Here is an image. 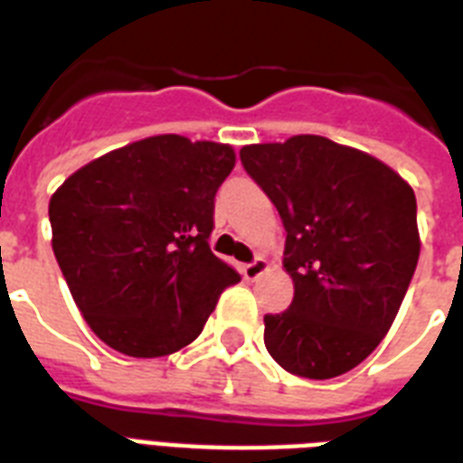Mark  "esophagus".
<instances>
[{
	"instance_id": "esophagus-1",
	"label": "esophagus",
	"mask_w": 463,
	"mask_h": 463,
	"mask_svg": "<svg viewBox=\"0 0 463 463\" xmlns=\"http://www.w3.org/2000/svg\"><path fill=\"white\" fill-rule=\"evenodd\" d=\"M267 260L257 257V260H252L250 264H242V276H245L247 281H254V279H260V276L267 271Z\"/></svg>"
}]
</instances>
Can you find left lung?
Here are the masks:
<instances>
[{"label": "left lung", "mask_w": 463, "mask_h": 463, "mask_svg": "<svg viewBox=\"0 0 463 463\" xmlns=\"http://www.w3.org/2000/svg\"><path fill=\"white\" fill-rule=\"evenodd\" d=\"M240 160L286 228L296 296L264 315V344L290 374L331 380L380 345L416 271V194L382 160L300 134L242 146Z\"/></svg>", "instance_id": "1"}]
</instances>
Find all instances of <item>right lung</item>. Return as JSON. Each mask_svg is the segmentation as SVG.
I'll list each match as a JSON object with an SVG mask.
<instances>
[{"label": "right lung", "instance_id": "obj_1", "mask_svg": "<svg viewBox=\"0 0 463 463\" xmlns=\"http://www.w3.org/2000/svg\"><path fill=\"white\" fill-rule=\"evenodd\" d=\"M232 165L225 144L163 134L100 156L54 192V257L110 348L132 358L180 351L240 281L209 247L213 199Z\"/></svg>", "mask_w": 463, "mask_h": 463}]
</instances>
